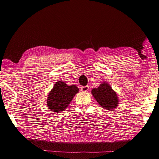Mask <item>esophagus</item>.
Segmentation results:
<instances>
[{
    "label": "esophagus",
    "instance_id": "obj_1",
    "mask_svg": "<svg viewBox=\"0 0 159 159\" xmlns=\"http://www.w3.org/2000/svg\"><path fill=\"white\" fill-rule=\"evenodd\" d=\"M89 89V86H85V87H81V91L82 92H87Z\"/></svg>",
    "mask_w": 159,
    "mask_h": 159
}]
</instances>
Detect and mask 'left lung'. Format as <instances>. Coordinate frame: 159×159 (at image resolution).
I'll list each match as a JSON object with an SVG mask.
<instances>
[{
    "label": "left lung",
    "instance_id": "left-lung-1",
    "mask_svg": "<svg viewBox=\"0 0 159 159\" xmlns=\"http://www.w3.org/2000/svg\"><path fill=\"white\" fill-rule=\"evenodd\" d=\"M91 93L98 104L104 109L112 111L118 106L117 94L108 83L102 82L98 88L93 89Z\"/></svg>",
    "mask_w": 159,
    "mask_h": 159
}]
</instances>
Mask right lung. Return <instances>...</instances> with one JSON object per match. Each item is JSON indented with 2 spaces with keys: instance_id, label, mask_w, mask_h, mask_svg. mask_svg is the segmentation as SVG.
Masks as SVG:
<instances>
[{
  "instance_id": "add662e5",
  "label": "right lung",
  "mask_w": 159,
  "mask_h": 159,
  "mask_svg": "<svg viewBox=\"0 0 159 159\" xmlns=\"http://www.w3.org/2000/svg\"><path fill=\"white\" fill-rule=\"evenodd\" d=\"M78 91L79 89L77 86H68L61 81L56 82L47 97V105L48 109L57 113L65 110Z\"/></svg>"
}]
</instances>
